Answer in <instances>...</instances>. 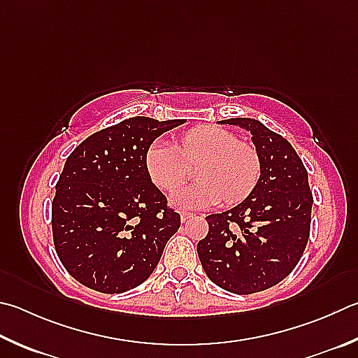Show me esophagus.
Listing matches in <instances>:
<instances>
[{
	"label": "esophagus",
	"instance_id": "obj_1",
	"mask_svg": "<svg viewBox=\"0 0 358 358\" xmlns=\"http://www.w3.org/2000/svg\"><path fill=\"white\" fill-rule=\"evenodd\" d=\"M194 216L192 213H189V211H181L180 213V217H181V222H186L187 219H191Z\"/></svg>",
	"mask_w": 358,
	"mask_h": 358
}]
</instances>
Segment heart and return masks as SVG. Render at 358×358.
Returning a JSON list of instances; mask_svg holds the SVG:
<instances>
[{
  "label": "heart",
  "instance_id": "obj_1",
  "mask_svg": "<svg viewBox=\"0 0 358 358\" xmlns=\"http://www.w3.org/2000/svg\"><path fill=\"white\" fill-rule=\"evenodd\" d=\"M200 164L196 185L172 194L178 208H203L236 203L255 187L262 173L258 152L229 129L197 127L180 138L178 147L157 139L145 153V171L155 186L172 192L189 176V166Z\"/></svg>",
  "mask_w": 358,
  "mask_h": 358
}]
</instances>
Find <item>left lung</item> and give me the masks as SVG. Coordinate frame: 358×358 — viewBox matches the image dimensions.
Returning <instances> with one entry per match:
<instances>
[{
  "instance_id": "1",
  "label": "left lung",
  "mask_w": 358,
  "mask_h": 358,
  "mask_svg": "<svg viewBox=\"0 0 358 358\" xmlns=\"http://www.w3.org/2000/svg\"><path fill=\"white\" fill-rule=\"evenodd\" d=\"M249 129L262 175L244 201L206 217L197 252L210 280L235 294L274 287L291 274L307 247L313 194L302 159L283 136L255 119L220 120Z\"/></svg>"
}]
</instances>
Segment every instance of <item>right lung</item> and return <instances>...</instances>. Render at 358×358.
<instances>
[{"mask_svg":"<svg viewBox=\"0 0 358 358\" xmlns=\"http://www.w3.org/2000/svg\"><path fill=\"white\" fill-rule=\"evenodd\" d=\"M183 122L133 117L70 153L56 183L51 229L62 266L84 287L117 294L157 268L181 219L148 177L145 153Z\"/></svg>","mask_w":358,"mask_h":358,"instance_id":"obj_1","label":"right lung"}]
</instances>
